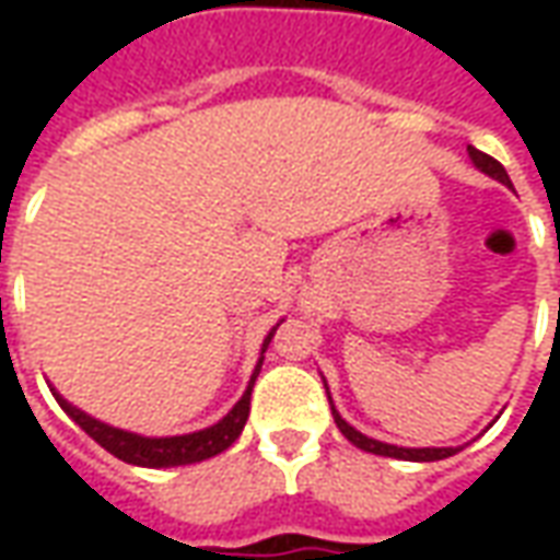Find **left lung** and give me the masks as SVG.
<instances>
[{"mask_svg":"<svg viewBox=\"0 0 560 560\" xmlns=\"http://www.w3.org/2000/svg\"><path fill=\"white\" fill-rule=\"evenodd\" d=\"M468 155L482 173H489V176H492V179H498V183L510 185V176H506L504 164H501V161H494L492 155H486V152H480V149H474V147H468ZM332 417H336L339 432L345 434V438H348L353 446H360V450H365V453H375V456L405 458V462H438V458H450L453 453H458V450H453V446H422V450H408V446L381 444V441H372V438H365V434L357 432L353 425H348V422L341 420L336 408H332Z\"/></svg>","mask_w":560,"mask_h":560,"instance_id":"obj_1","label":"left lung"}]
</instances>
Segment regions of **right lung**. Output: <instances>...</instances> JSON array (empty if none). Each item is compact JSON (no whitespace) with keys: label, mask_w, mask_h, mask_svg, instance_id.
I'll return each instance as SVG.
<instances>
[{"label":"right lung","mask_w":560,"mask_h":560,"mask_svg":"<svg viewBox=\"0 0 560 560\" xmlns=\"http://www.w3.org/2000/svg\"><path fill=\"white\" fill-rule=\"evenodd\" d=\"M276 332V329H272ZM272 332L264 341V351H267ZM264 363V357H260ZM260 363H257L255 375L248 381V389L243 393V399L233 405V411L219 420L215 425H209L203 432L191 434H176V438H140V434L122 432V429H114V425H104V422L92 420L90 413L71 408L59 393H54L56 401L62 405V411L78 422L83 432L90 434L92 441L114 453L116 458H122L128 465H140V468H173V465H191V462H203V458H212L224 453L228 446L240 438L245 420H248V405H252V387H255V377L260 372Z\"/></svg>","instance_id":"add662e5"}]
</instances>
